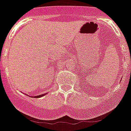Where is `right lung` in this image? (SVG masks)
<instances>
[{
    "mask_svg": "<svg viewBox=\"0 0 131 131\" xmlns=\"http://www.w3.org/2000/svg\"><path fill=\"white\" fill-rule=\"evenodd\" d=\"M46 94H47V93H44V94H41V95H36V96H31V97H36V98H40V97H43V95H45Z\"/></svg>",
    "mask_w": 131,
    "mask_h": 131,
    "instance_id": "obj_1",
    "label": "right lung"
}]
</instances>
